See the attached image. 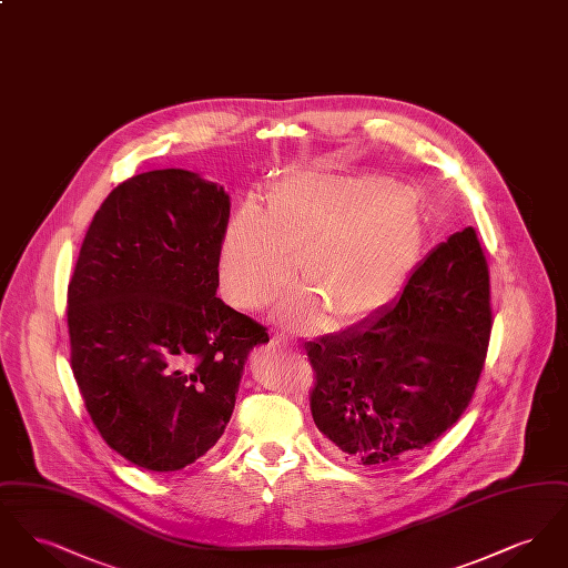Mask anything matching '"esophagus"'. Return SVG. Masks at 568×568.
I'll list each match as a JSON object with an SVG mask.
<instances>
[{
  "label": "esophagus",
  "instance_id": "34e87169",
  "mask_svg": "<svg viewBox=\"0 0 568 568\" xmlns=\"http://www.w3.org/2000/svg\"><path fill=\"white\" fill-rule=\"evenodd\" d=\"M272 345H274L276 349H283V352H285V349H290V345H287L285 341H281V338H272Z\"/></svg>",
  "mask_w": 568,
  "mask_h": 568
}]
</instances>
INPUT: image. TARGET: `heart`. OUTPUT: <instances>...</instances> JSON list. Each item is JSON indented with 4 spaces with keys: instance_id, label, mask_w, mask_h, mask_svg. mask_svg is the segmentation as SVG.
<instances>
[{
    "instance_id": "b5f03b06",
    "label": "heart",
    "mask_w": 568,
    "mask_h": 568,
    "mask_svg": "<svg viewBox=\"0 0 568 568\" xmlns=\"http://www.w3.org/2000/svg\"><path fill=\"white\" fill-rule=\"evenodd\" d=\"M422 243L419 204L378 176L297 174L272 187L266 209H239L219 246V283L230 304L255 311L292 272L300 292L281 322L313 327L364 324L403 290Z\"/></svg>"
}]
</instances>
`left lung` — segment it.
I'll return each mask as SVG.
<instances>
[{
    "label": "left lung",
    "mask_w": 568,
    "mask_h": 568,
    "mask_svg": "<svg viewBox=\"0 0 568 568\" xmlns=\"http://www.w3.org/2000/svg\"><path fill=\"white\" fill-rule=\"evenodd\" d=\"M489 272L473 227L452 234L373 320L306 343L311 413L336 458L392 468L452 428L484 371Z\"/></svg>",
    "instance_id": "left-lung-1"
}]
</instances>
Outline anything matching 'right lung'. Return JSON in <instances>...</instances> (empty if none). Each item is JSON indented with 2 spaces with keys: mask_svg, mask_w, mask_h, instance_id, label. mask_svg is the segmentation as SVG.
Returning a JSON list of instances; mask_svg holds the SVG:
<instances>
[{
  "mask_svg": "<svg viewBox=\"0 0 568 568\" xmlns=\"http://www.w3.org/2000/svg\"><path fill=\"white\" fill-rule=\"evenodd\" d=\"M230 195L165 168L110 191L68 285L70 362L102 438L135 466L170 473L225 430L244 359L264 325L216 297Z\"/></svg>",
  "mask_w": 568,
  "mask_h": 568,
  "instance_id": "right-lung-1",
  "label": "right lung"
}]
</instances>
